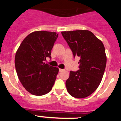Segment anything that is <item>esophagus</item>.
<instances>
[{"label": "esophagus", "instance_id": "esophagus-1", "mask_svg": "<svg viewBox=\"0 0 121 121\" xmlns=\"http://www.w3.org/2000/svg\"><path fill=\"white\" fill-rule=\"evenodd\" d=\"M59 72H62V71H64V70H63V69H61V68H59Z\"/></svg>", "mask_w": 121, "mask_h": 121}]
</instances>
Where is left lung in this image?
Wrapping results in <instances>:
<instances>
[{"label": "left lung", "instance_id": "left-lung-1", "mask_svg": "<svg viewBox=\"0 0 121 121\" xmlns=\"http://www.w3.org/2000/svg\"><path fill=\"white\" fill-rule=\"evenodd\" d=\"M74 57L80 58L79 69L70 72L65 85L68 93L76 98L88 96L98 88L106 67L107 57L101 40L88 30L62 31Z\"/></svg>", "mask_w": 121, "mask_h": 121}]
</instances>
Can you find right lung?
Instances as JSON below:
<instances>
[{
	"label": "right lung",
	"mask_w": 121,
	"mask_h": 121,
	"mask_svg": "<svg viewBox=\"0 0 121 121\" xmlns=\"http://www.w3.org/2000/svg\"><path fill=\"white\" fill-rule=\"evenodd\" d=\"M58 37L55 32L37 31L28 35L15 56V67L21 84L33 95L42 96L52 89L59 68L44 63Z\"/></svg>",
	"instance_id": "add662e5"
}]
</instances>
